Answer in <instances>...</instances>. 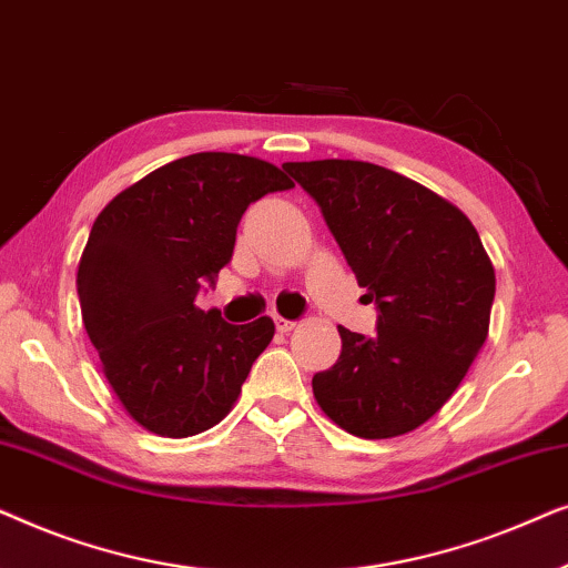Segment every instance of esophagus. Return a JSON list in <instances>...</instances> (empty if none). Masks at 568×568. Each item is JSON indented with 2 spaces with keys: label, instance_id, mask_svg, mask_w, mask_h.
<instances>
[{
  "label": "esophagus",
  "instance_id": "obj_1",
  "mask_svg": "<svg viewBox=\"0 0 568 568\" xmlns=\"http://www.w3.org/2000/svg\"><path fill=\"white\" fill-rule=\"evenodd\" d=\"M274 323H276L278 333H290V331H294V325H297V321H286V317H282V315H274Z\"/></svg>",
  "mask_w": 568,
  "mask_h": 568
}]
</instances>
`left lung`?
<instances>
[{
  "label": "left lung",
  "mask_w": 568,
  "mask_h": 568,
  "mask_svg": "<svg viewBox=\"0 0 568 568\" xmlns=\"http://www.w3.org/2000/svg\"><path fill=\"white\" fill-rule=\"evenodd\" d=\"M323 209L377 333L338 325L341 356L313 377L323 414L362 439L418 429L453 398L488 336L494 263L476 227L439 193L359 160L286 162Z\"/></svg>",
  "instance_id": "8db88e82"
}]
</instances>
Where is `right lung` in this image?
Here are the masks:
<instances>
[{
	"mask_svg": "<svg viewBox=\"0 0 568 568\" xmlns=\"http://www.w3.org/2000/svg\"><path fill=\"white\" fill-rule=\"evenodd\" d=\"M292 185L266 160L199 152L152 170L98 214L77 271L82 321L108 385L146 432L193 437L235 406L274 321L230 325L196 297L232 258L245 209Z\"/></svg>",
	"mask_w": 568,
	"mask_h": 568,
	"instance_id": "right-lung-1",
	"label": "right lung"
}]
</instances>
